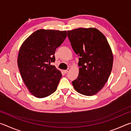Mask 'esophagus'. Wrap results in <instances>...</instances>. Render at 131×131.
Instances as JSON below:
<instances>
[{"label":"esophagus","instance_id":"obj_1","mask_svg":"<svg viewBox=\"0 0 131 131\" xmlns=\"http://www.w3.org/2000/svg\"><path fill=\"white\" fill-rule=\"evenodd\" d=\"M69 70H70V69H68L67 70H63V73L65 74H66V73H68L69 72Z\"/></svg>","mask_w":131,"mask_h":131}]
</instances>
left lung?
Here are the masks:
<instances>
[{"label": "left lung", "instance_id": "left-lung-1", "mask_svg": "<svg viewBox=\"0 0 131 131\" xmlns=\"http://www.w3.org/2000/svg\"><path fill=\"white\" fill-rule=\"evenodd\" d=\"M74 51L80 57L79 74L72 81L75 90L86 96L96 94L110 76L113 56L102 33L94 28H80L68 31Z\"/></svg>", "mask_w": 131, "mask_h": 131}]
</instances>
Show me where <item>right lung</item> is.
Returning <instances> with one entry per match:
<instances>
[{
    "mask_svg": "<svg viewBox=\"0 0 131 131\" xmlns=\"http://www.w3.org/2000/svg\"><path fill=\"white\" fill-rule=\"evenodd\" d=\"M66 36L65 30L39 29L22 44L18 66L24 83L34 96L43 98L56 91L62 74L51 63L55 61L56 48Z\"/></svg>",
    "mask_w": 131,
    "mask_h": 131,
    "instance_id": "add662e5",
    "label": "right lung"
}]
</instances>
